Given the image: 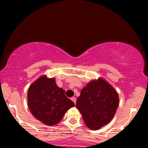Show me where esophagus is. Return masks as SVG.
I'll return each instance as SVG.
<instances>
[{"instance_id":"esophagus-1","label":"esophagus","mask_w":148,"mask_h":148,"mask_svg":"<svg viewBox=\"0 0 148 148\" xmlns=\"http://www.w3.org/2000/svg\"><path fill=\"white\" fill-rule=\"evenodd\" d=\"M71 99H72V101H73V102H74L76 104V98L75 97H72V98H71Z\"/></svg>"}]
</instances>
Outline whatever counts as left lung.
<instances>
[{
  "mask_svg": "<svg viewBox=\"0 0 148 148\" xmlns=\"http://www.w3.org/2000/svg\"><path fill=\"white\" fill-rule=\"evenodd\" d=\"M119 106L117 91L105 79L92 80L81 90L76 107L88 128L97 130L111 121Z\"/></svg>",
  "mask_w": 148,
  "mask_h": 148,
  "instance_id": "left-lung-1",
  "label": "left lung"
}]
</instances>
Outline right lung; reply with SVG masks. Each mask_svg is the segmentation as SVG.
I'll list each match as a JSON object with an SVG mask.
<instances>
[{"instance_id":"right-lung-1","label":"right lung","mask_w":148,"mask_h":148,"mask_svg":"<svg viewBox=\"0 0 148 148\" xmlns=\"http://www.w3.org/2000/svg\"><path fill=\"white\" fill-rule=\"evenodd\" d=\"M28 106L37 120L48 126H53L75 105L59 88L54 78L42 75L30 86L28 90Z\"/></svg>"}]
</instances>
